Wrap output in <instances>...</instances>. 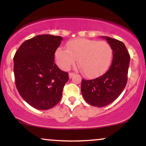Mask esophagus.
I'll return each instance as SVG.
<instances>
[{"label":"esophagus","instance_id":"34e87169","mask_svg":"<svg viewBox=\"0 0 146 146\" xmlns=\"http://www.w3.org/2000/svg\"><path fill=\"white\" fill-rule=\"evenodd\" d=\"M75 75V73H69V74H68V76H69V78H73V76Z\"/></svg>","mask_w":146,"mask_h":146}]
</instances>
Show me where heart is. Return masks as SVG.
<instances>
[{
	"instance_id": "1",
	"label": "heart",
	"mask_w": 146,
	"mask_h": 146,
	"mask_svg": "<svg viewBox=\"0 0 146 146\" xmlns=\"http://www.w3.org/2000/svg\"><path fill=\"white\" fill-rule=\"evenodd\" d=\"M67 50L58 48L56 61L58 66L68 70L78 60L79 67L85 76L95 78L103 75L109 68L113 58V48L109 43L85 38L68 42Z\"/></svg>"
}]
</instances>
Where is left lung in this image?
<instances>
[{
  "mask_svg": "<svg viewBox=\"0 0 146 146\" xmlns=\"http://www.w3.org/2000/svg\"><path fill=\"white\" fill-rule=\"evenodd\" d=\"M113 48V61L106 73L91 80L82 79L81 91L90 105L104 107L115 101L124 89L128 80L130 56L125 44L118 40L102 36Z\"/></svg>",
  "mask_w": 146,
  "mask_h": 146,
  "instance_id": "8db88e82",
  "label": "left lung"
}]
</instances>
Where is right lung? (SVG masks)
<instances>
[{
    "label": "right lung",
    "instance_id": "add662e5",
    "mask_svg": "<svg viewBox=\"0 0 146 146\" xmlns=\"http://www.w3.org/2000/svg\"><path fill=\"white\" fill-rule=\"evenodd\" d=\"M61 36L38 35L25 41L14 57V72L17 90L33 108L48 110L60 101L67 72L54 63L55 53Z\"/></svg>",
    "mask_w": 146,
    "mask_h": 146
}]
</instances>
